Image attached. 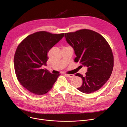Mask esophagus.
Masks as SVG:
<instances>
[{"instance_id":"obj_1","label":"esophagus","mask_w":127,"mask_h":127,"mask_svg":"<svg viewBox=\"0 0 127 127\" xmlns=\"http://www.w3.org/2000/svg\"><path fill=\"white\" fill-rule=\"evenodd\" d=\"M65 76L70 78H72L74 77V75H71V74H65Z\"/></svg>"}]
</instances>
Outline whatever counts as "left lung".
Masks as SVG:
<instances>
[{
    "label": "left lung",
    "instance_id": "1",
    "mask_svg": "<svg viewBox=\"0 0 127 127\" xmlns=\"http://www.w3.org/2000/svg\"><path fill=\"white\" fill-rule=\"evenodd\" d=\"M67 42L74 49L78 61L88 67L83 77L80 74L83 83L77 89L90 94L99 90L110 78L114 66V58L110 46L99 33L89 29H81L75 32L66 33Z\"/></svg>",
    "mask_w": 127,
    "mask_h": 127
}]
</instances>
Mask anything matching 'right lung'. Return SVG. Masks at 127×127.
I'll list each match as a JSON object with an SVG mask.
<instances>
[{
    "instance_id": "1",
    "label": "right lung",
    "mask_w": 127,
    "mask_h": 127,
    "mask_svg": "<svg viewBox=\"0 0 127 127\" xmlns=\"http://www.w3.org/2000/svg\"><path fill=\"white\" fill-rule=\"evenodd\" d=\"M64 35L39 31L27 36L18 45L14 58L16 77L33 94L42 95L48 92L60 75L52 74L42 66L46 65L49 51Z\"/></svg>"
}]
</instances>
